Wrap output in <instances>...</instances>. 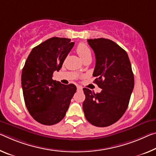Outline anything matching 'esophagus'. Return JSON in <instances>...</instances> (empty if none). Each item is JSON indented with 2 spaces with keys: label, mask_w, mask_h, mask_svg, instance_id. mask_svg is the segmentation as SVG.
<instances>
[{
  "label": "esophagus",
  "mask_w": 156,
  "mask_h": 156,
  "mask_svg": "<svg viewBox=\"0 0 156 156\" xmlns=\"http://www.w3.org/2000/svg\"><path fill=\"white\" fill-rule=\"evenodd\" d=\"M82 90H83L82 87H80V86H77V91H80Z\"/></svg>",
  "instance_id": "34e87169"
}]
</instances>
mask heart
<instances>
[{
  "mask_svg": "<svg viewBox=\"0 0 156 156\" xmlns=\"http://www.w3.org/2000/svg\"><path fill=\"white\" fill-rule=\"evenodd\" d=\"M76 51H77L78 55L80 57V58L83 60L88 58V57H91L90 48H89L87 44L84 43H80L78 44L77 48H76Z\"/></svg>",
  "mask_w": 156,
  "mask_h": 156,
  "instance_id": "1",
  "label": "heart"
}]
</instances>
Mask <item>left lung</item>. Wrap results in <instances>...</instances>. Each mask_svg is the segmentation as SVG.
<instances>
[{
	"mask_svg": "<svg viewBox=\"0 0 156 156\" xmlns=\"http://www.w3.org/2000/svg\"><path fill=\"white\" fill-rule=\"evenodd\" d=\"M87 41L96 57L94 82L102 91L95 94L83 88V112L91 124L106 127L117 122L126 110L134 88V76L127 53L117 44L104 38Z\"/></svg>",
	"mask_w": 156,
	"mask_h": 156,
	"instance_id": "left-lung-1",
	"label": "left lung"
}]
</instances>
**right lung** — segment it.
Instances as JSON below:
<instances>
[{"mask_svg": "<svg viewBox=\"0 0 156 156\" xmlns=\"http://www.w3.org/2000/svg\"><path fill=\"white\" fill-rule=\"evenodd\" d=\"M73 45L71 39L50 38L33 48L25 63L21 73L25 103L33 118L41 124L60 122L76 93L73 84L64 85L52 79Z\"/></svg>", "mask_w": 156, "mask_h": 156, "instance_id": "obj_1", "label": "right lung"}]
</instances>
